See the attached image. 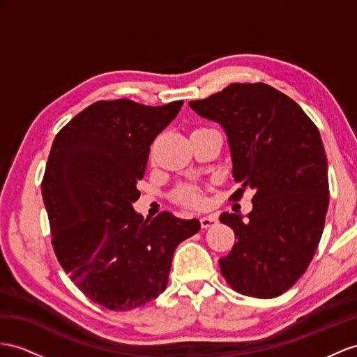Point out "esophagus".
Returning a JSON list of instances; mask_svg holds the SVG:
<instances>
[{"instance_id":"obj_1","label":"esophagus","mask_w":357,"mask_h":357,"mask_svg":"<svg viewBox=\"0 0 357 357\" xmlns=\"http://www.w3.org/2000/svg\"><path fill=\"white\" fill-rule=\"evenodd\" d=\"M217 223V217L214 215V214H211V215H205V217H202L200 218V226L202 227H211V226H214Z\"/></svg>"}]
</instances>
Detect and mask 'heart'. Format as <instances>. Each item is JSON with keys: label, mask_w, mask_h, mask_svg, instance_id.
Segmentation results:
<instances>
[{"label": "heart", "mask_w": 357, "mask_h": 357, "mask_svg": "<svg viewBox=\"0 0 357 357\" xmlns=\"http://www.w3.org/2000/svg\"><path fill=\"white\" fill-rule=\"evenodd\" d=\"M175 199L179 204L187 205V206H200L204 204V196L200 193V190L193 187V185H185L176 190Z\"/></svg>", "instance_id": "heart-1"}]
</instances>
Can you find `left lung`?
<instances>
[{"label":"left lung","mask_w":357,"mask_h":357,"mask_svg":"<svg viewBox=\"0 0 357 357\" xmlns=\"http://www.w3.org/2000/svg\"><path fill=\"white\" fill-rule=\"evenodd\" d=\"M190 107L220 123L240 188L253 190L252 211L223 213L236 243L220 258L227 283L244 296L273 298L300 279L323 235L328 208L327 158L318 128L301 107L264 83L227 86Z\"/></svg>","instance_id":"obj_1"}]
</instances>
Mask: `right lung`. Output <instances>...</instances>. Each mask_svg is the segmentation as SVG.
Listing matches in <instances>:
<instances>
[{"label": "right lung", "instance_id": "add662e5", "mask_svg": "<svg viewBox=\"0 0 357 357\" xmlns=\"http://www.w3.org/2000/svg\"><path fill=\"white\" fill-rule=\"evenodd\" d=\"M182 104L98 100L54 139L42 181L52 248L70 280L107 309L130 310L157 298L179 243L200 229L197 218L162 211L151 220L132 206L149 146Z\"/></svg>", "mask_w": 357, "mask_h": 357}]
</instances>
